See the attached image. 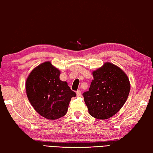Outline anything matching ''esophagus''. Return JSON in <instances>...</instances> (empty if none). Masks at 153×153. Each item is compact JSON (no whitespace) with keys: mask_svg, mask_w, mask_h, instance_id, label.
I'll return each mask as SVG.
<instances>
[{"mask_svg":"<svg viewBox=\"0 0 153 153\" xmlns=\"http://www.w3.org/2000/svg\"><path fill=\"white\" fill-rule=\"evenodd\" d=\"M76 95H77V96H81V95H82V93H81V91L80 90H77V91H76Z\"/></svg>","mask_w":153,"mask_h":153,"instance_id":"esophagus-1","label":"esophagus"}]
</instances>
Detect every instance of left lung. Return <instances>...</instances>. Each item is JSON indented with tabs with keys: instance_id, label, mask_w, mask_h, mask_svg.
Instances as JSON below:
<instances>
[{
	"instance_id": "obj_1",
	"label": "left lung",
	"mask_w": 153,
	"mask_h": 153,
	"mask_svg": "<svg viewBox=\"0 0 153 153\" xmlns=\"http://www.w3.org/2000/svg\"><path fill=\"white\" fill-rule=\"evenodd\" d=\"M94 79L88 91L83 94L89 113L98 119L115 115L127 101L130 83L121 69L107 62L93 72Z\"/></svg>"
}]
</instances>
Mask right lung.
Here are the masks:
<instances>
[{
	"label": "right lung",
	"instance_id": "add662e5",
	"mask_svg": "<svg viewBox=\"0 0 153 153\" xmlns=\"http://www.w3.org/2000/svg\"><path fill=\"white\" fill-rule=\"evenodd\" d=\"M59 75L60 71L46 62L34 68L26 82L30 103L36 111L48 119L55 120L64 116L71 97L76 96L67 82L59 79Z\"/></svg>",
	"mask_w": 153,
	"mask_h": 153
}]
</instances>
